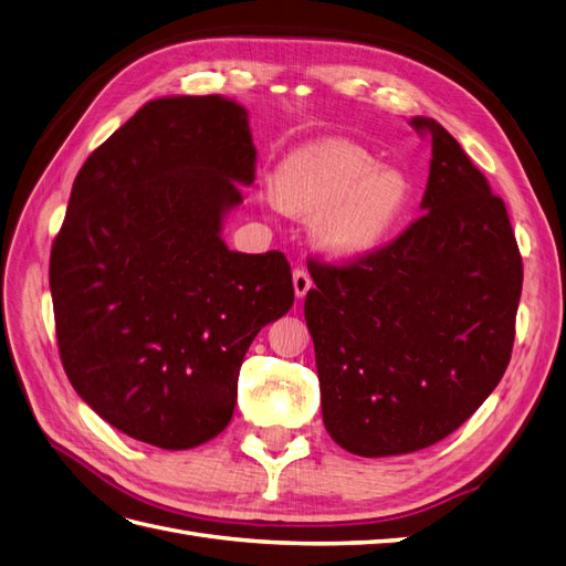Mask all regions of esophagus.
Here are the masks:
<instances>
[{"label": "esophagus", "instance_id": "1", "mask_svg": "<svg viewBox=\"0 0 566 566\" xmlns=\"http://www.w3.org/2000/svg\"><path fill=\"white\" fill-rule=\"evenodd\" d=\"M293 285H295V295L302 300L306 293H310L312 285H314V281H312V276H310V271L297 266V269L293 271Z\"/></svg>", "mask_w": 566, "mask_h": 566}]
</instances>
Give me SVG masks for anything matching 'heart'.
Returning a JSON list of instances; mask_svg holds the SVG:
<instances>
[{
  "label": "heart",
  "mask_w": 566,
  "mask_h": 566,
  "mask_svg": "<svg viewBox=\"0 0 566 566\" xmlns=\"http://www.w3.org/2000/svg\"><path fill=\"white\" fill-rule=\"evenodd\" d=\"M273 196L287 212H318L314 233L325 252L364 256L397 229L410 202V181L399 169L378 167L364 146L323 139L283 158Z\"/></svg>",
  "instance_id": "heart-1"
}]
</instances>
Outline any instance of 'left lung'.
Instances as JSON below:
<instances>
[{"mask_svg":"<svg viewBox=\"0 0 566 566\" xmlns=\"http://www.w3.org/2000/svg\"><path fill=\"white\" fill-rule=\"evenodd\" d=\"M418 219L370 254L312 256L306 293L328 434L378 458L432 447L501 382L515 345L522 254L503 198L432 117Z\"/></svg>","mask_w":566,"mask_h":566,"instance_id":"8db88e82","label":"left lung"}]
</instances>
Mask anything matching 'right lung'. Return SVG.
I'll return each mask as SVG.
<instances>
[{"label": "right lung", "mask_w": 566, "mask_h": 566, "mask_svg": "<svg viewBox=\"0 0 566 566\" xmlns=\"http://www.w3.org/2000/svg\"><path fill=\"white\" fill-rule=\"evenodd\" d=\"M254 165L243 106L175 96L132 115L75 177L49 260L61 364L101 418L150 447L224 430L254 335L295 302L283 252L219 238Z\"/></svg>", "instance_id": "right-lung-1"}]
</instances>
